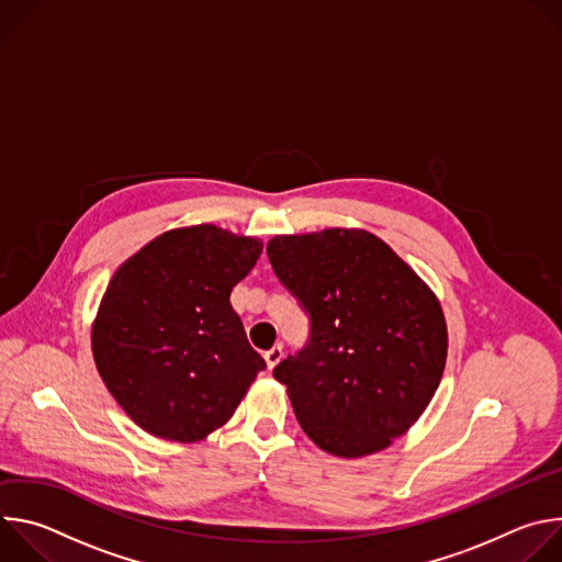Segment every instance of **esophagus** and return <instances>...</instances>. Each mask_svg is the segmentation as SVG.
<instances>
[{
  "mask_svg": "<svg viewBox=\"0 0 562 562\" xmlns=\"http://www.w3.org/2000/svg\"><path fill=\"white\" fill-rule=\"evenodd\" d=\"M282 358H284V351H282L280 345L271 347V349L265 353V360H267V367H269V369H273Z\"/></svg>",
  "mask_w": 562,
  "mask_h": 562,
  "instance_id": "34e87169",
  "label": "esophagus"
}]
</instances>
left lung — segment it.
<instances>
[{"label":"left lung","instance_id":"obj_1","mask_svg":"<svg viewBox=\"0 0 562 562\" xmlns=\"http://www.w3.org/2000/svg\"><path fill=\"white\" fill-rule=\"evenodd\" d=\"M267 256L311 319L306 347L273 369L300 427L340 458L386 449L440 384L447 325L438 297L362 228L276 235Z\"/></svg>","mask_w":562,"mask_h":562}]
</instances>
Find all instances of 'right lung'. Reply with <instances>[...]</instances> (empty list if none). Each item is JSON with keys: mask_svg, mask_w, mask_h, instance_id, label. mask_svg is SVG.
<instances>
[{"mask_svg": "<svg viewBox=\"0 0 562 562\" xmlns=\"http://www.w3.org/2000/svg\"><path fill=\"white\" fill-rule=\"evenodd\" d=\"M262 254L213 224L157 235L111 278L93 323L95 367L144 431L195 442L222 427L267 369L231 289Z\"/></svg>", "mask_w": 562, "mask_h": 562, "instance_id": "add662e5", "label": "right lung"}]
</instances>
